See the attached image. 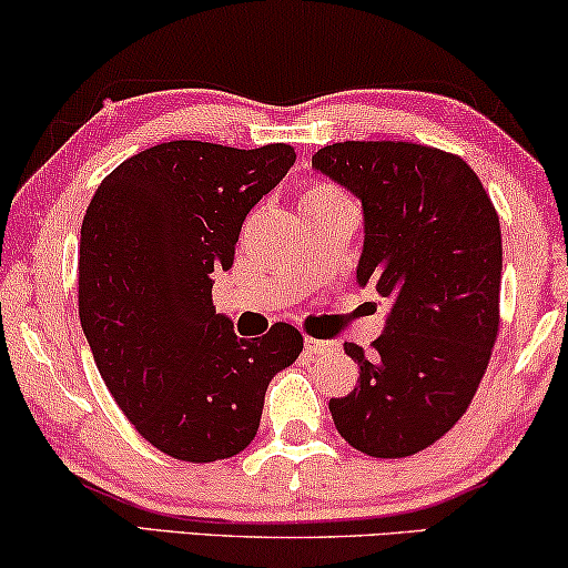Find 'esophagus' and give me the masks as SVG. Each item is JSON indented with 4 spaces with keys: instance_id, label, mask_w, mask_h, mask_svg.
<instances>
[{
    "instance_id": "esophagus-1",
    "label": "esophagus",
    "mask_w": 568,
    "mask_h": 568,
    "mask_svg": "<svg viewBox=\"0 0 568 568\" xmlns=\"http://www.w3.org/2000/svg\"><path fill=\"white\" fill-rule=\"evenodd\" d=\"M331 344L328 341H321V338H305V352L307 354H323L328 352Z\"/></svg>"
}]
</instances>
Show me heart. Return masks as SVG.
<instances>
[{
	"label": "heart",
	"mask_w": 568,
	"mask_h": 568,
	"mask_svg": "<svg viewBox=\"0 0 568 568\" xmlns=\"http://www.w3.org/2000/svg\"><path fill=\"white\" fill-rule=\"evenodd\" d=\"M341 199V193L333 189V185H325V183H315L310 185V189L302 193L300 199V206H307V204H323V201H336Z\"/></svg>",
	"instance_id": "b5f03b06"
}]
</instances>
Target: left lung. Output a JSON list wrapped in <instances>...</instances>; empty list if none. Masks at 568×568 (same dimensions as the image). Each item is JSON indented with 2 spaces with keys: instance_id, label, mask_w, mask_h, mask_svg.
<instances>
[{
  "instance_id": "8db88e82",
  "label": "left lung",
  "mask_w": 568,
  "mask_h": 568,
  "mask_svg": "<svg viewBox=\"0 0 568 568\" xmlns=\"http://www.w3.org/2000/svg\"><path fill=\"white\" fill-rule=\"evenodd\" d=\"M313 168L362 201L356 282L390 300L372 352L344 344L359 385L331 398L333 424L372 457H406L453 429L499 333L501 230L478 175L434 146L341 142Z\"/></svg>"
}]
</instances>
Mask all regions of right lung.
<instances>
[{"label": "right lung", "instance_id": "1", "mask_svg": "<svg viewBox=\"0 0 568 568\" xmlns=\"http://www.w3.org/2000/svg\"><path fill=\"white\" fill-rule=\"evenodd\" d=\"M294 160L290 144L165 142L121 162L82 220L80 321L100 377L175 460L243 453L268 383L302 352L290 323L245 341L212 305V274L232 268L247 212Z\"/></svg>", "mask_w": 568, "mask_h": 568}]
</instances>
